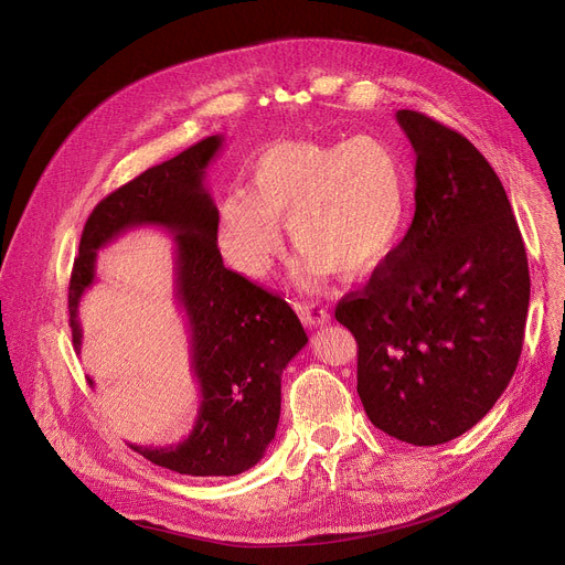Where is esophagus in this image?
<instances>
[{"label":"esophagus","instance_id":"esophagus-1","mask_svg":"<svg viewBox=\"0 0 565 565\" xmlns=\"http://www.w3.org/2000/svg\"><path fill=\"white\" fill-rule=\"evenodd\" d=\"M295 311H298V316L302 318L305 324H309V328H320V324L330 322L328 309L318 302H295Z\"/></svg>","mask_w":565,"mask_h":565}]
</instances>
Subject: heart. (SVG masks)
<instances>
[{"instance_id":"heart-1","label":"heart","mask_w":565,"mask_h":565,"mask_svg":"<svg viewBox=\"0 0 565 565\" xmlns=\"http://www.w3.org/2000/svg\"><path fill=\"white\" fill-rule=\"evenodd\" d=\"M407 211L405 164L384 139L277 141L247 164V192L220 201L217 237L237 270L263 275L286 222L309 275L358 277L392 254Z\"/></svg>"}]
</instances>
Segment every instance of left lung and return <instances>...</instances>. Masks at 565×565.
<instances>
[{
	"mask_svg": "<svg viewBox=\"0 0 565 565\" xmlns=\"http://www.w3.org/2000/svg\"><path fill=\"white\" fill-rule=\"evenodd\" d=\"M396 118L417 153L414 220L334 316L358 341L371 424L435 447L477 426L509 387L529 263L507 190L479 148L422 111Z\"/></svg>",
	"mask_w": 565,
	"mask_h": 565,
	"instance_id": "8db88e82",
	"label": "left lung"
}]
</instances>
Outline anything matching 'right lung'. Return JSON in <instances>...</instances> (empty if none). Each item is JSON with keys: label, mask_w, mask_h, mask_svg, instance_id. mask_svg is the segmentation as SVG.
<instances>
[{"label": "right lung", "mask_w": 565, "mask_h": 565, "mask_svg": "<svg viewBox=\"0 0 565 565\" xmlns=\"http://www.w3.org/2000/svg\"><path fill=\"white\" fill-rule=\"evenodd\" d=\"M220 146V135L205 137L107 194L84 224L68 284L71 332L79 352L77 305L94 284L96 252L135 226L173 233L175 300L190 324L201 407L183 441L130 449L190 477H235L263 458L279 424L281 373L309 341L286 300L224 267L217 205L203 188L205 167Z\"/></svg>", "instance_id": "add662e5"}]
</instances>
